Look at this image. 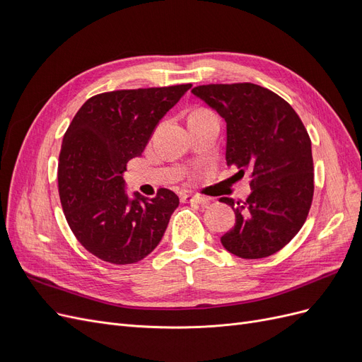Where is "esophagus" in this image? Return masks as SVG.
I'll use <instances>...</instances> for the list:
<instances>
[{
	"mask_svg": "<svg viewBox=\"0 0 362 362\" xmlns=\"http://www.w3.org/2000/svg\"><path fill=\"white\" fill-rule=\"evenodd\" d=\"M181 199L184 202L198 204L201 206H206L208 204H210V198H206V196H201V194H182Z\"/></svg>",
	"mask_w": 362,
	"mask_h": 362,
	"instance_id": "34e87169",
	"label": "esophagus"
}]
</instances>
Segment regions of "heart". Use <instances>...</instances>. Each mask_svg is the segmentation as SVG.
I'll return each mask as SVG.
<instances>
[{"mask_svg": "<svg viewBox=\"0 0 362 362\" xmlns=\"http://www.w3.org/2000/svg\"><path fill=\"white\" fill-rule=\"evenodd\" d=\"M205 115H211V113L206 112V110H196L194 113H192L190 117H201V116H205Z\"/></svg>", "mask_w": 362, "mask_h": 362, "instance_id": "heart-1", "label": "heart"}]
</instances>
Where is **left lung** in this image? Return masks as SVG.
I'll list each match as a JSON object with an SVG mask.
<instances>
[{"label": "left lung", "mask_w": 362, "mask_h": 362, "mask_svg": "<svg viewBox=\"0 0 362 362\" xmlns=\"http://www.w3.org/2000/svg\"><path fill=\"white\" fill-rule=\"evenodd\" d=\"M226 124V164L250 172L243 202L221 198L235 225L221 237L231 254L257 259L276 254L299 233L314 194L311 140L293 107L252 83L206 84L192 90Z\"/></svg>", "instance_id": "left-lung-1"}]
</instances>
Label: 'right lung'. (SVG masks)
<instances>
[{
	"instance_id": "add662e5",
	"label": "right lung",
	"mask_w": 362,
	"mask_h": 362,
	"mask_svg": "<svg viewBox=\"0 0 362 362\" xmlns=\"http://www.w3.org/2000/svg\"><path fill=\"white\" fill-rule=\"evenodd\" d=\"M192 84L115 90L87 100L64 133L59 194L76 240L103 261L133 264L154 250L178 196L160 189L148 199L129 196L124 172L140 157L163 116Z\"/></svg>"
}]
</instances>
